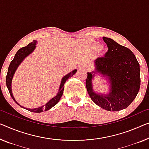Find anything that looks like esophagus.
Segmentation results:
<instances>
[{
	"instance_id": "esophagus-1",
	"label": "esophagus",
	"mask_w": 149,
	"mask_h": 149,
	"mask_svg": "<svg viewBox=\"0 0 149 149\" xmlns=\"http://www.w3.org/2000/svg\"><path fill=\"white\" fill-rule=\"evenodd\" d=\"M79 68L80 69V70H86V67L84 65H79Z\"/></svg>"
}]
</instances>
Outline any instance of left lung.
<instances>
[{"instance_id":"left-lung-1","label":"left lung","mask_w":149,"mask_h":149,"mask_svg":"<svg viewBox=\"0 0 149 149\" xmlns=\"http://www.w3.org/2000/svg\"><path fill=\"white\" fill-rule=\"evenodd\" d=\"M103 40L108 50L104 57L96 59V70L88 72L86 85L89 96L96 105L115 112L127 108L138 94L141 86L140 65L129 49L110 38L104 37ZM94 73L101 74L109 80L110 90L106 95L93 90Z\"/></svg>"}]
</instances>
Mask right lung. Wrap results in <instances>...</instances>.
Instances as JSON below:
<instances>
[{"instance_id":"add662e5","label":"right lung","mask_w":149,"mask_h":149,"mask_svg":"<svg viewBox=\"0 0 149 149\" xmlns=\"http://www.w3.org/2000/svg\"><path fill=\"white\" fill-rule=\"evenodd\" d=\"M37 42V41L36 40H34L33 42H31V43L29 44L28 45L20 49L16 53V54L15 55L14 59H13L12 61L10 62L9 67H8V69L7 75H6V87H7L8 91H9L10 96L12 97L13 100H14L15 102L18 104V105L21 106V108H25V109L29 111H31V112H32L40 113V112H43V111H47L51 109V108L56 105V104L59 102V100L61 99L62 95H63V90H64V84H65L66 81H68V79L70 78V77L73 76V75L76 73L77 70H73L72 72L69 73L68 74L65 75V76L62 78L57 94L54 97H53L52 99H51L50 100L45 104V105L41 106V107L37 108H33V109L26 108L23 107V106L20 105V104L16 101V100L15 99L14 96H13V94L12 92V88H11L12 79H13V75L15 74V71L17 70V68L19 67V65L21 64V62L24 60V59H25L26 57H27L29 55L31 54V53L35 50V47H36Z\"/></svg>"}]
</instances>
